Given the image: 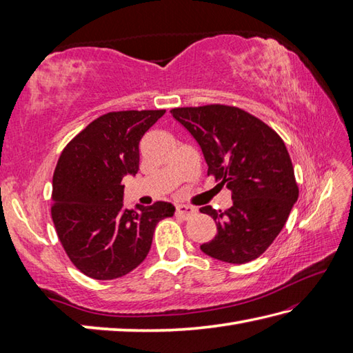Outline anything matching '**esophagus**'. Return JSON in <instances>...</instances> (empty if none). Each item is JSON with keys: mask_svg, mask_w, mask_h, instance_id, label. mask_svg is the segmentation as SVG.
I'll return each instance as SVG.
<instances>
[{"mask_svg": "<svg viewBox=\"0 0 353 353\" xmlns=\"http://www.w3.org/2000/svg\"><path fill=\"white\" fill-rule=\"evenodd\" d=\"M196 214H197L196 208H192V206H186V205L176 206V215L182 216V219H190V216L196 215Z\"/></svg>", "mask_w": 353, "mask_h": 353, "instance_id": "34e87169", "label": "esophagus"}]
</instances>
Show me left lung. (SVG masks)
<instances>
[{"label": "left lung", "instance_id": "obj_1", "mask_svg": "<svg viewBox=\"0 0 353 353\" xmlns=\"http://www.w3.org/2000/svg\"><path fill=\"white\" fill-rule=\"evenodd\" d=\"M170 112L199 142L208 176L226 185L234 200L224 212L200 208L216 224V235L200 245L201 252L229 264L259 258L281 234L299 197L294 168L282 138L259 118L235 106L206 104Z\"/></svg>", "mask_w": 353, "mask_h": 353}]
</instances>
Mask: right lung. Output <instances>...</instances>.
Instances as JSON below:
<instances>
[{"label":"right lung","mask_w":353,"mask_h":353,"mask_svg":"<svg viewBox=\"0 0 353 353\" xmlns=\"http://www.w3.org/2000/svg\"><path fill=\"white\" fill-rule=\"evenodd\" d=\"M165 110L109 112L74 137L52 176L51 219L81 273L110 281L130 273L150 252L156 224L174 206L123 208L125 174L139 170V141Z\"/></svg>","instance_id":"right-lung-1"}]
</instances>
